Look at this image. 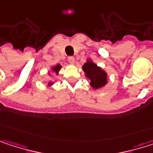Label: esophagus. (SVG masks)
<instances>
[{"label": "esophagus", "instance_id": "34e87169", "mask_svg": "<svg viewBox=\"0 0 153 153\" xmlns=\"http://www.w3.org/2000/svg\"><path fill=\"white\" fill-rule=\"evenodd\" d=\"M68 62H69L71 65H74V63H75V58H74V56H69V57H68Z\"/></svg>", "mask_w": 153, "mask_h": 153}]
</instances>
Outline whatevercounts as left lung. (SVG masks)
Here are the masks:
<instances>
[{"label": "left lung", "instance_id": "8db88e82", "mask_svg": "<svg viewBox=\"0 0 153 153\" xmlns=\"http://www.w3.org/2000/svg\"><path fill=\"white\" fill-rule=\"evenodd\" d=\"M86 77L90 79V86L98 89L107 84V74L101 67L97 66L91 60H88L82 66Z\"/></svg>", "mask_w": 153, "mask_h": 153}]
</instances>
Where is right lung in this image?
<instances>
[{"label":"right lung","instance_id":"right-lung-1","mask_svg":"<svg viewBox=\"0 0 153 153\" xmlns=\"http://www.w3.org/2000/svg\"><path fill=\"white\" fill-rule=\"evenodd\" d=\"M60 69H61V65H56V66L52 67V71H53V72H55L56 74H58V72H59V70H60ZM52 84H53V82H51V81H50V82H48V86H51Z\"/></svg>","mask_w":153,"mask_h":153}]
</instances>
